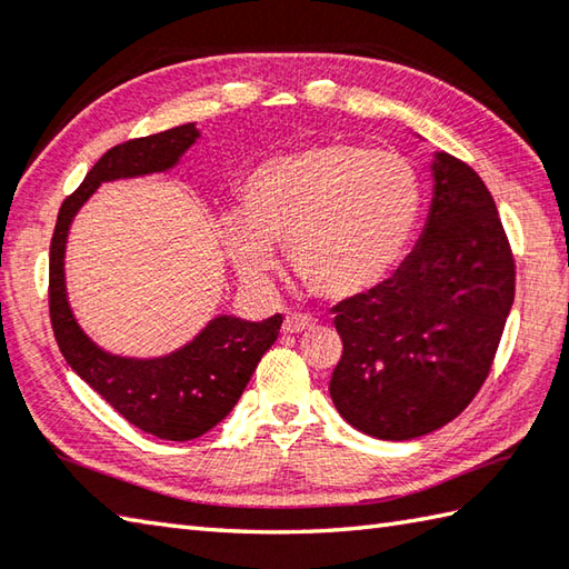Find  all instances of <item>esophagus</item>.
Listing matches in <instances>:
<instances>
[{
	"label": "esophagus",
	"instance_id": "obj_1",
	"mask_svg": "<svg viewBox=\"0 0 569 569\" xmlns=\"http://www.w3.org/2000/svg\"><path fill=\"white\" fill-rule=\"evenodd\" d=\"M315 325H317V321L312 317H307V315H287L282 329L287 331V335H302V331L312 329Z\"/></svg>",
	"mask_w": 569,
	"mask_h": 569
}]
</instances>
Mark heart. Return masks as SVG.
I'll return each instance as SVG.
<instances>
[{
	"instance_id": "b5f03b06",
	"label": "heart",
	"mask_w": 569,
	"mask_h": 569,
	"mask_svg": "<svg viewBox=\"0 0 569 569\" xmlns=\"http://www.w3.org/2000/svg\"><path fill=\"white\" fill-rule=\"evenodd\" d=\"M242 212H224L218 238L242 280L260 282L284 244L307 292L351 302L403 260L423 212V183L409 158L327 141L267 158L240 186Z\"/></svg>"
}]
</instances>
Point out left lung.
<instances>
[{"label": "left lung", "mask_w": 569, "mask_h": 569, "mask_svg": "<svg viewBox=\"0 0 569 569\" xmlns=\"http://www.w3.org/2000/svg\"><path fill=\"white\" fill-rule=\"evenodd\" d=\"M421 240L369 295L335 307L337 411L361 433L409 441L463 413L486 383L516 297V257L473 168L436 153Z\"/></svg>", "instance_id": "8db88e82"}]
</instances>
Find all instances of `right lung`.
<instances>
[{"label": "right lung", "instance_id": "obj_1", "mask_svg": "<svg viewBox=\"0 0 569 569\" xmlns=\"http://www.w3.org/2000/svg\"><path fill=\"white\" fill-rule=\"evenodd\" d=\"M198 136L196 123H186L106 151L83 183L61 202L49 252V317L63 359L128 423L166 441H192L232 411L262 353L280 335L282 315L264 321L218 317L190 345L168 357H113L96 347L71 315L63 250L73 216L96 188L106 180L173 168Z\"/></svg>", "mask_w": 569, "mask_h": 569}]
</instances>
